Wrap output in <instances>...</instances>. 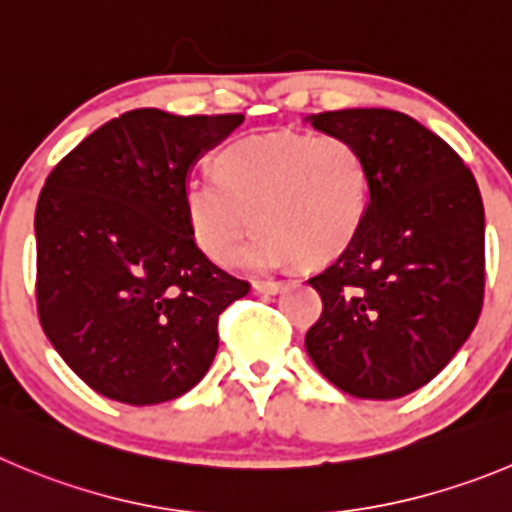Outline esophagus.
Returning a JSON list of instances; mask_svg holds the SVG:
<instances>
[{"label":"esophagus","mask_w":512,"mask_h":512,"mask_svg":"<svg viewBox=\"0 0 512 512\" xmlns=\"http://www.w3.org/2000/svg\"><path fill=\"white\" fill-rule=\"evenodd\" d=\"M252 288H255V293L260 295H275L283 290V283H280V280H255Z\"/></svg>","instance_id":"esophagus-1"}]
</instances>
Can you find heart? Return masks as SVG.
<instances>
[{
  "label": "heart",
  "mask_w": 512,
  "mask_h": 512,
  "mask_svg": "<svg viewBox=\"0 0 512 512\" xmlns=\"http://www.w3.org/2000/svg\"><path fill=\"white\" fill-rule=\"evenodd\" d=\"M371 166L343 136L267 133L229 143L217 176L194 174L184 189L191 234L204 255L252 270L328 265L351 250L371 209Z\"/></svg>",
  "instance_id": "1"
}]
</instances>
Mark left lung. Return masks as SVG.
I'll return each instance as SVG.
<instances>
[{"label": "left lung", "mask_w": 512, "mask_h": 512, "mask_svg": "<svg viewBox=\"0 0 512 512\" xmlns=\"http://www.w3.org/2000/svg\"><path fill=\"white\" fill-rule=\"evenodd\" d=\"M305 121L356 143L374 184L351 250L308 280L323 313L305 351L346 394L399 399L450 364L480 318V189L437 133L399 111L346 108Z\"/></svg>", "instance_id": "left-lung-1"}]
</instances>
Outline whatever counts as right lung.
Returning a JSON list of instances; mask_svg holds the SVG:
<instances>
[{"instance_id":"obj_1","label":"right lung","mask_w":512,"mask_h":512,"mask_svg":"<svg viewBox=\"0 0 512 512\" xmlns=\"http://www.w3.org/2000/svg\"><path fill=\"white\" fill-rule=\"evenodd\" d=\"M245 121L136 108L78 143L35 212L37 313L98 394L146 407L186 394L219 348V313L250 285L197 247L186 176Z\"/></svg>"}]
</instances>
